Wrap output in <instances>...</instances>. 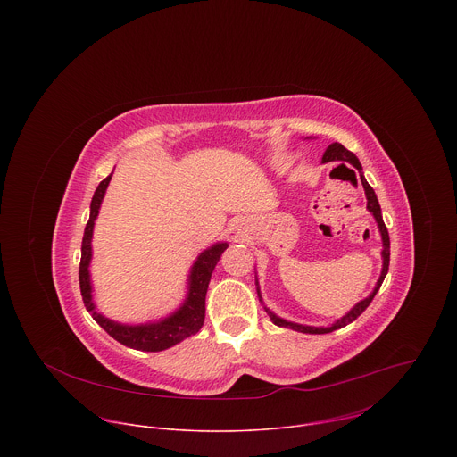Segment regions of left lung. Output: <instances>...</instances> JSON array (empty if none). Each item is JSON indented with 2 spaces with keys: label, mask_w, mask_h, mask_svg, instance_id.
<instances>
[{
  "label": "left lung",
  "mask_w": 457,
  "mask_h": 457,
  "mask_svg": "<svg viewBox=\"0 0 457 457\" xmlns=\"http://www.w3.org/2000/svg\"><path fill=\"white\" fill-rule=\"evenodd\" d=\"M333 161H344V162H349V164H353L358 171H361V164H360V161H358V157L353 154V152H349L347 148H344L340 143H333V145H329V148L325 150V154H323V157H321V162H333ZM360 179H361V184H363V189H365V197H367V210L374 215V219H376V222H378V228H379V233H381V242H383V249H381V256H383V268H381V275H379V280L376 282V287H374V291L365 298V300H361V302H358L344 318H340L338 321H335L331 328H311V325H300V323H293V321H287V320H284V318H280V316H277L273 311H270L268 307H264L266 311H268V314H270V318H271V321L275 323V325H278V328H287V329H293V331H298V333H307V335H325V333H333V331H337V329H340V328H345L347 323H351V321H354L367 307H369V303L372 302V298H374V295L378 293V289L381 287V284H383V280H385V277H386V271H388V260H390V240H388V231H386V228H385V222H383V219H381V208H379V203H378V199H376V193H374V189L370 187V184L365 180V177H363V173H360ZM258 284V282H256ZM256 291H258V298H260V302H262V296H260V289L256 287Z\"/></svg>",
  "instance_id": "1"
}]
</instances>
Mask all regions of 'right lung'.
Returning <instances> with one entry per match:
<instances>
[{"label": "right lung", "instance_id": "obj_1", "mask_svg": "<svg viewBox=\"0 0 457 457\" xmlns=\"http://www.w3.org/2000/svg\"><path fill=\"white\" fill-rule=\"evenodd\" d=\"M113 173V171H112ZM112 173L99 182L92 204H90V219L85 228L83 235V245H81V264H79V287L81 296L85 302L87 311L92 314V318L101 325V328L119 344L137 349V351H148V353H159L164 349H170L182 342L184 338L197 335L204 323L206 316V293L212 280V273L220 260V254L226 251L228 244L219 242L208 247L195 260V264L189 271L187 278V295L182 305L170 316L152 321V323H141V325H126L117 323L106 316H103L92 300V282H90V260H92V235H94V222L99 215V208L103 203V197L106 193V187L110 184Z\"/></svg>", "mask_w": 457, "mask_h": 457}]
</instances>
